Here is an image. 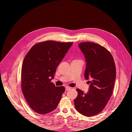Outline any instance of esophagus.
Returning a JSON list of instances; mask_svg holds the SVG:
<instances>
[{"mask_svg": "<svg viewBox=\"0 0 132 132\" xmlns=\"http://www.w3.org/2000/svg\"><path fill=\"white\" fill-rule=\"evenodd\" d=\"M70 89H71V87L69 86H65V90L66 91H68Z\"/></svg>", "mask_w": 132, "mask_h": 132, "instance_id": "obj_1", "label": "esophagus"}]
</instances>
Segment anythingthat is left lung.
I'll use <instances>...</instances> for the list:
<instances>
[{"label": "left lung", "instance_id": "left-lung-1", "mask_svg": "<svg viewBox=\"0 0 132 132\" xmlns=\"http://www.w3.org/2000/svg\"><path fill=\"white\" fill-rule=\"evenodd\" d=\"M86 63L84 77L91 78L89 91L84 94L77 89L74 101L75 109L86 117L100 113L112 94L116 76L114 59L110 52L98 44L91 42L79 44Z\"/></svg>", "mask_w": 132, "mask_h": 132}]
</instances>
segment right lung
<instances>
[{
  "mask_svg": "<svg viewBox=\"0 0 132 132\" xmlns=\"http://www.w3.org/2000/svg\"><path fill=\"white\" fill-rule=\"evenodd\" d=\"M72 45V42L53 41L39 42L25 57L21 70V89L27 103L36 113L46 114L57 107L65 87L55 86L51 81Z\"/></svg>",
  "mask_w": 132,
  "mask_h": 132,
  "instance_id": "add662e5",
  "label": "right lung"
}]
</instances>
